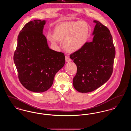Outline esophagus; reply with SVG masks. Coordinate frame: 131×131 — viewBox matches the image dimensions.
Returning <instances> with one entry per match:
<instances>
[{
    "instance_id": "obj_1",
    "label": "esophagus",
    "mask_w": 131,
    "mask_h": 131,
    "mask_svg": "<svg viewBox=\"0 0 131 131\" xmlns=\"http://www.w3.org/2000/svg\"><path fill=\"white\" fill-rule=\"evenodd\" d=\"M65 60H66V62H70L71 61V59L68 56H65Z\"/></svg>"
}]
</instances>
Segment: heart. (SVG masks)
<instances>
[{"mask_svg": "<svg viewBox=\"0 0 131 131\" xmlns=\"http://www.w3.org/2000/svg\"><path fill=\"white\" fill-rule=\"evenodd\" d=\"M90 28L85 21H69L59 24L53 33L48 32L47 39L54 45L63 40L64 49L68 52L79 51L84 46L89 37Z\"/></svg>", "mask_w": 131, "mask_h": 131, "instance_id": "1", "label": "heart"}]
</instances>
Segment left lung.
I'll return each instance as SVG.
<instances>
[{
  "instance_id": "obj_1",
  "label": "left lung",
  "mask_w": 131,
  "mask_h": 131,
  "mask_svg": "<svg viewBox=\"0 0 131 131\" xmlns=\"http://www.w3.org/2000/svg\"><path fill=\"white\" fill-rule=\"evenodd\" d=\"M95 23L92 42L70 55L77 66L73 79L75 89L89 93L99 88L110 79L113 72L115 47L109 29L100 22Z\"/></svg>"
}]
</instances>
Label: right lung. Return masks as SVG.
I'll list each match as a JSON object with an SVG mask.
<instances>
[{"label":"right lung","instance_id":"obj_1","mask_svg":"<svg viewBox=\"0 0 131 131\" xmlns=\"http://www.w3.org/2000/svg\"><path fill=\"white\" fill-rule=\"evenodd\" d=\"M45 20L26 24L17 38L14 61L21 84L34 92L41 93L52 85L56 73L65 63L63 52L50 49L43 34Z\"/></svg>","mask_w":131,"mask_h":131}]
</instances>
